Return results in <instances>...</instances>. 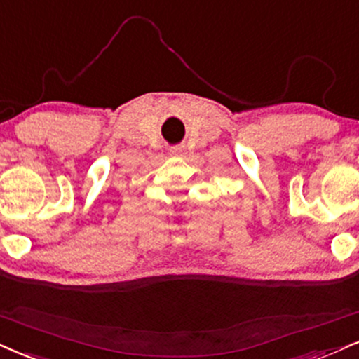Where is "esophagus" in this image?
Masks as SVG:
<instances>
[{"label": "esophagus", "mask_w": 359, "mask_h": 359, "mask_svg": "<svg viewBox=\"0 0 359 359\" xmlns=\"http://www.w3.org/2000/svg\"><path fill=\"white\" fill-rule=\"evenodd\" d=\"M170 154L171 156H184L187 154V148L184 146H172L170 149Z\"/></svg>", "instance_id": "esophagus-1"}]
</instances>
